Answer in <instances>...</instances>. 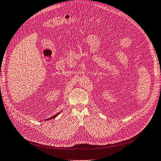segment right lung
I'll list each match as a JSON object with an SVG mask.
<instances>
[{
    "instance_id": "add662e5",
    "label": "right lung",
    "mask_w": 161,
    "mask_h": 161,
    "mask_svg": "<svg viewBox=\"0 0 161 161\" xmlns=\"http://www.w3.org/2000/svg\"><path fill=\"white\" fill-rule=\"evenodd\" d=\"M59 114V113H58L56 114V115H53V117H50V118H49V119H47V120H50V119H54V118H56V117Z\"/></svg>"
}]
</instances>
